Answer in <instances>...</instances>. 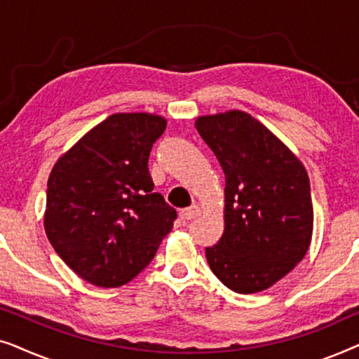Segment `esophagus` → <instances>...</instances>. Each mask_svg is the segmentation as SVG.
Listing matches in <instances>:
<instances>
[{
    "instance_id": "1",
    "label": "esophagus",
    "mask_w": 359,
    "mask_h": 359,
    "mask_svg": "<svg viewBox=\"0 0 359 359\" xmlns=\"http://www.w3.org/2000/svg\"><path fill=\"white\" fill-rule=\"evenodd\" d=\"M199 214H201L199 205L193 204V205H191V208H186V209L181 210V212H180V217L183 219V220H193V219L198 217Z\"/></svg>"
}]
</instances>
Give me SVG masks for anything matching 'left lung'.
I'll use <instances>...</instances> for the list:
<instances>
[{
    "label": "left lung",
    "instance_id": "8db88e82",
    "mask_svg": "<svg viewBox=\"0 0 359 359\" xmlns=\"http://www.w3.org/2000/svg\"><path fill=\"white\" fill-rule=\"evenodd\" d=\"M196 129L225 175L224 233L205 248L212 273L238 294L271 287L307 253L311 183L301 160L243 111L201 116Z\"/></svg>",
    "mask_w": 359,
    "mask_h": 359
}]
</instances>
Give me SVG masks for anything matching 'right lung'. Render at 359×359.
Here are the masks:
<instances>
[{
    "instance_id": "1",
    "label": "right lung",
    "mask_w": 359,
    "mask_h": 359,
    "mask_svg": "<svg viewBox=\"0 0 359 359\" xmlns=\"http://www.w3.org/2000/svg\"><path fill=\"white\" fill-rule=\"evenodd\" d=\"M165 129L161 116L112 114L53 165L46 233L58 257L95 286L134 279L173 229L176 210L151 191L149 173L150 150Z\"/></svg>"
}]
</instances>
